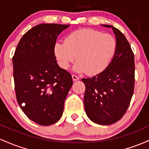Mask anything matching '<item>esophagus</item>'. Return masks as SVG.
Listing matches in <instances>:
<instances>
[{"label": "esophagus", "instance_id": "34e87169", "mask_svg": "<svg viewBox=\"0 0 149 149\" xmlns=\"http://www.w3.org/2000/svg\"><path fill=\"white\" fill-rule=\"evenodd\" d=\"M72 79L73 81H77V80L79 79V77L78 76H77V75H74V74H72Z\"/></svg>", "mask_w": 149, "mask_h": 149}]
</instances>
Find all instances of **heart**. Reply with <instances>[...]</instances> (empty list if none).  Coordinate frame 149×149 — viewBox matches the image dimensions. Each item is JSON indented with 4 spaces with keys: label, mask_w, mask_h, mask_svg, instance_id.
I'll return each mask as SVG.
<instances>
[{
    "label": "heart",
    "mask_w": 149,
    "mask_h": 149,
    "mask_svg": "<svg viewBox=\"0 0 149 149\" xmlns=\"http://www.w3.org/2000/svg\"><path fill=\"white\" fill-rule=\"evenodd\" d=\"M116 46V40L112 35L91 29H81L70 33L65 42H56L54 53L63 69H68L77 56L78 62L74 67V71L95 75L108 67Z\"/></svg>",
    "instance_id": "obj_1"
}]
</instances>
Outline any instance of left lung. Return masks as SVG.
<instances>
[{"mask_svg": "<svg viewBox=\"0 0 149 149\" xmlns=\"http://www.w3.org/2000/svg\"><path fill=\"white\" fill-rule=\"evenodd\" d=\"M116 38V51L103 72L81 81L86 86L84 103L88 118L98 125H108L126 113L134 87V56L125 35L111 25Z\"/></svg>", "mask_w": 149, "mask_h": 149, "instance_id": "obj_1", "label": "left lung"}]
</instances>
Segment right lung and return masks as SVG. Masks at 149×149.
I'll return each mask as SVG.
<instances>
[{
    "mask_svg": "<svg viewBox=\"0 0 149 149\" xmlns=\"http://www.w3.org/2000/svg\"><path fill=\"white\" fill-rule=\"evenodd\" d=\"M70 25L41 24L23 35L13 58L17 100L34 123L48 126L61 119L72 86L71 74L58 66L54 53L58 36Z\"/></svg>",
    "mask_w": 149,
    "mask_h": 149,
    "instance_id": "add662e5",
    "label": "right lung"
}]
</instances>
